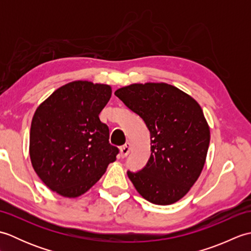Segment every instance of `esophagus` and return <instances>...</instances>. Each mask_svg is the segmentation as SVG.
<instances>
[{
    "instance_id": "1",
    "label": "esophagus",
    "mask_w": 251,
    "mask_h": 251,
    "mask_svg": "<svg viewBox=\"0 0 251 251\" xmlns=\"http://www.w3.org/2000/svg\"><path fill=\"white\" fill-rule=\"evenodd\" d=\"M120 151H121V156L123 158L126 157L129 154V152H130V143L127 142V143H125L124 146H122L120 148Z\"/></svg>"
}]
</instances>
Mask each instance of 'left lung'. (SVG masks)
<instances>
[{"instance_id": "8db88e82", "label": "left lung", "mask_w": 251, "mask_h": 251, "mask_svg": "<svg viewBox=\"0 0 251 251\" xmlns=\"http://www.w3.org/2000/svg\"><path fill=\"white\" fill-rule=\"evenodd\" d=\"M145 121L151 155L139 172L127 175L139 194L156 205H170L188 193L204 167L210 131L202 110L182 90L165 83L132 84L115 92Z\"/></svg>"}]
</instances>
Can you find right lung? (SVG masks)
I'll list each match as a JSON object with an SVG mask.
<instances>
[{
  "instance_id": "1",
  "label": "right lung",
  "mask_w": 251,
  "mask_h": 251,
  "mask_svg": "<svg viewBox=\"0 0 251 251\" xmlns=\"http://www.w3.org/2000/svg\"><path fill=\"white\" fill-rule=\"evenodd\" d=\"M109 85L76 81L55 90L33 115L30 158L40 179L66 197H77L101 178L119 149L99 119L111 98Z\"/></svg>"
}]
</instances>
